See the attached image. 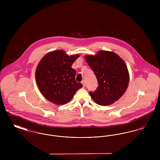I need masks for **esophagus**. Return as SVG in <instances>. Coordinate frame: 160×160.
<instances>
[{"instance_id":"34e87169","label":"esophagus","mask_w":160,"mask_h":160,"mask_svg":"<svg viewBox=\"0 0 160 160\" xmlns=\"http://www.w3.org/2000/svg\"><path fill=\"white\" fill-rule=\"evenodd\" d=\"M82 83L83 84V86L85 87V81H84V80H83V81L82 82Z\"/></svg>"}]
</instances>
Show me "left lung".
<instances>
[{
    "instance_id": "obj_1",
    "label": "left lung",
    "mask_w": 160,
    "mask_h": 160,
    "mask_svg": "<svg viewBox=\"0 0 160 160\" xmlns=\"http://www.w3.org/2000/svg\"><path fill=\"white\" fill-rule=\"evenodd\" d=\"M86 62L94 72L98 86L90 92L92 99L101 106H108L119 99L127 91L129 75L125 62L113 52L99 50L86 55Z\"/></svg>"
}]
</instances>
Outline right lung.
Instances as JSON below:
<instances>
[{"label": "right lung", "instance_id": "add662e5", "mask_svg": "<svg viewBox=\"0 0 160 160\" xmlns=\"http://www.w3.org/2000/svg\"><path fill=\"white\" fill-rule=\"evenodd\" d=\"M80 54L68 56L63 50L50 52L42 58L35 71L38 89L46 99L56 105L68 103L83 85L76 80L71 66Z\"/></svg>", "mask_w": 160, "mask_h": 160}]
</instances>
